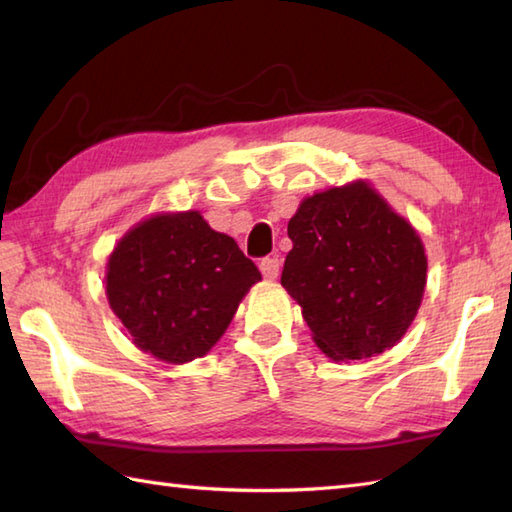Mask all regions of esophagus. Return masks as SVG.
Returning <instances> with one entry per match:
<instances>
[{
  "instance_id": "1",
  "label": "esophagus",
  "mask_w": 512,
  "mask_h": 512,
  "mask_svg": "<svg viewBox=\"0 0 512 512\" xmlns=\"http://www.w3.org/2000/svg\"><path fill=\"white\" fill-rule=\"evenodd\" d=\"M279 268H281V262L279 257H264L262 262H259V270H262V275L266 279H275L279 275Z\"/></svg>"
}]
</instances>
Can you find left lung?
Masks as SVG:
<instances>
[{
    "label": "left lung",
    "mask_w": 512,
    "mask_h": 512,
    "mask_svg": "<svg viewBox=\"0 0 512 512\" xmlns=\"http://www.w3.org/2000/svg\"><path fill=\"white\" fill-rule=\"evenodd\" d=\"M281 286L334 361L394 347L420 308L427 255L413 226L358 180L306 198L288 222Z\"/></svg>",
    "instance_id": "obj_1"
}]
</instances>
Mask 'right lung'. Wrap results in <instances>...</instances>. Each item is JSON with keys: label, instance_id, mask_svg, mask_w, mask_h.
<instances>
[{"label": "right lung", "instance_id": "1", "mask_svg": "<svg viewBox=\"0 0 512 512\" xmlns=\"http://www.w3.org/2000/svg\"><path fill=\"white\" fill-rule=\"evenodd\" d=\"M259 279L235 239L213 231L198 211L162 213L116 244L105 292L140 350L182 365L220 341Z\"/></svg>", "mask_w": 512, "mask_h": 512}]
</instances>
